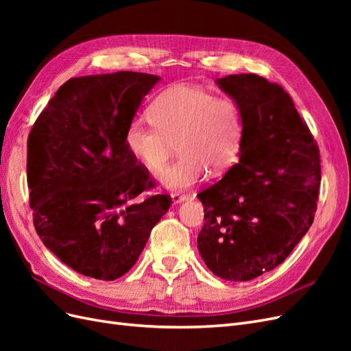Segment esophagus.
Returning <instances> with one entry per match:
<instances>
[{
	"mask_svg": "<svg viewBox=\"0 0 351 351\" xmlns=\"http://www.w3.org/2000/svg\"><path fill=\"white\" fill-rule=\"evenodd\" d=\"M171 197H173V204H174V205H177V204H182V202L187 200V195H182V193H178V192L173 193V195H171Z\"/></svg>",
	"mask_w": 351,
	"mask_h": 351,
	"instance_id": "1",
	"label": "esophagus"
}]
</instances>
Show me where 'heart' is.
I'll return each instance as SVG.
<instances>
[{"label":"heart","mask_w":351,"mask_h":351,"mask_svg":"<svg viewBox=\"0 0 351 351\" xmlns=\"http://www.w3.org/2000/svg\"><path fill=\"white\" fill-rule=\"evenodd\" d=\"M151 123L133 121L124 133L127 151L147 171L158 173L173 154L182 155L159 177L168 189H186L205 177L208 168L221 173L236 161L243 132L237 102L210 90L180 83L169 86L149 107Z\"/></svg>","instance_id":"1"}]
</instances>
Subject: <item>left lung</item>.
Returning <instances> with one entry per match:
<instances>
[{"mask_svg":"<svg viewBox=\"0 0 351 351\" xmlns=\"http://www.w3.org/2000/svg\"><path fill=\"white\" fill-rule=\"evenodd\" d=\"M217 83L241 111L240 159L197 195V249L217 277L250 281L282 263L312 226L319 149L280 84L252 73Z\"/></svg>","mask_w":351,"mask_h":351,"instance_id":"obj_1","label":"left lung"}]
</instances>
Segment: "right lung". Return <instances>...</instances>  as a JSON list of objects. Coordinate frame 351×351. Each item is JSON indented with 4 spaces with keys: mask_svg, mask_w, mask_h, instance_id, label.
Here are the masks:
<instances>
[{
    "mask_svg": "<svg viewBox=\"0 0 351 351\" xmlns=\"http://www.w3.org/2000/svg\"><path fill=\"white\" fill-rule=\"evenodd\" d=\"M158 76L117 71L73 77L39 114L27 139V186L40 240L67 267L112 281L136 263L168 195L134 202L156 186L124 133Z\"/></svg>",
    "mask_w": 351,
    "mask_h": 351,
    "instance_id": "1",
    "label": "right lung"
}]
</instances>
